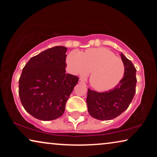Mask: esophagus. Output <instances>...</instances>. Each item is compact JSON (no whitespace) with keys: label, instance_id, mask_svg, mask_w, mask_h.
<instances>
[{"label":"esophagus","instance_id":"esophagus-1","mask_svg":"<svg viewBox=\"0 0 157 157\" xmlns=\"http://www.w3.org/2000/svg\"><path fill=\"white\" fill-rule=\"evenodd\" d=\"M78 83H84V81H83L81 78H80V79H79V80H78Z\"/></svg>","mask_w":157,"mask_h":157}]
</instances>
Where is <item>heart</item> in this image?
Here are the masks:
<instances>
[{
    "mask_svg": "<svg viewBox=\"0 0 157 157\" xmlns=\"http://www.w3.org/2000/svg\"><path fill=\"white\" fill-rule=\"evenodd\" d=\"M66 63L75 75L84 77L91 72L89 82L98 91L113 89L125 74L122 60L106 48H89L83 53L72 51L68 53Z\"/></svg>",
    "mask_w": 157,
    "mask_h": 157,
    "instance_id": "obj_1",
    "label": "heart"
}]
</instances>
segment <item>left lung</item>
<instances>
[{
	"instance_id": "8db88e82",
	"label": "left lung",
	"mask_w": 157,
	"mask_h": 157,
	"mask_svg": "<svg viewBox=\"0 0 157 157\" xmlns=\"http://www.w3.org/2000/svg\"><path fill=\"white\" fill-rule=\"evenodd\" d=\"M125 66V74L121 82L113 89L98 93L88 89V111L98 120H111L126 110L136 92V70L132 61L123 53L120 54Z\"/></svg>"
}]
</instances>
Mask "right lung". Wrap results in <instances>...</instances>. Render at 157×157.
I'll use <instances>...</instances> for the list:
<instances>
[{
    "mask_svg": "<svg viewBox=\"0 0 157 157\" xmlns=\"http://www.w3.org/2000/svg\"><path fill=\"white\" fill-rule=\"evenodd\" d=\"M67 48L55 46L32 57L19 79V96L23 108L42 121L63 114L66 103L78 78L66 73Z\"/></svg>",
    "mask_w": 157,
    "mask_h": 157,
    "instance_id": "right-lung-1",
    "label": "right lung"
}]
</instances>
